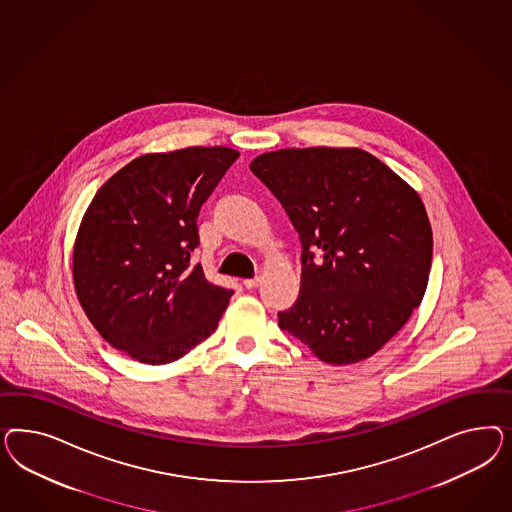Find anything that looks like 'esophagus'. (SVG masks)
<instances>
[{"mask_svg": "<svg viewBox=\"0 0 512 512\" xmlns=\"http://www.w3.org/2000/svg\"><path fill=\"white\" fill-rule=\"evenodd\" d=\"M259 285H261V278L244 279V287L249 289V291H251V289H257Z\"/></svg>", "mask_w": 512, "mask_h": 512, "instance_id": "esophagus-1", "label": "esophagus"}]
</instances>
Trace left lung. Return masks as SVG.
<instances>
[{"mask_svg": "<svg viewBox=\"0 0 512 512\" xmlns=\"http://www.w3.org/2000/svg\"><path fill=\"white\" fill-rule=\"evenodd\" d=\"M249 169L302 242L300 293L279 328L326 364L372 357L426 293L434 240L419 193L360 148H285Z\"/></svg>", "mask_w": 512, "mask_h": 512, "instance_id": "1", "label": "left lung"}]
</instances>
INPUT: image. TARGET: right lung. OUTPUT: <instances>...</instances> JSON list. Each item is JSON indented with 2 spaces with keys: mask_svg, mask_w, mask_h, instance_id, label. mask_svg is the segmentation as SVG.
I'll return each mask as SVG.
<instances>
[{
  "mask_svg": "<svg viewBox=\"0 0 512 512\" xmlns=\"http://www.w3.org/2000/svg\"><path fill=\"white\" fill-rule=\"evenodd\" d=\"M238 155L225 146L140 155L95 193L73 246V283L114 349L161 366L216 330L233 291L189 259L199 210Z\"/></svg>",
  "mask_w": 512,
  "mask_h": 512,
  "instance_id": "obj_1",
  "label": "right lung"
}]
</instances>
